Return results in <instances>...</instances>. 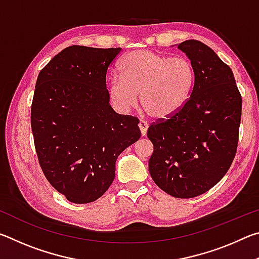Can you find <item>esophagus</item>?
<instances>
[{
    "instance_id": "obj_1",
    "label": "esophagus",
    "mask_w": 259,
    "mask_h": 259,
    "mask_svg": "<svg viewBox=\"0 0 259 259\" xmlns=\"http://www.w3.org/2000/svg\"><path fill=\"white\" fill-rule=\"evenodd\" d=\"M139 129H140V133H142V136H145L146 133H147V128H148V124L146 123V122L144 121H140L139 122Z\"/></svg>"
}]
</instances>
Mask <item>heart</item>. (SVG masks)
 <instances>
[{"label": "heart", "mask_w": 259, "mask_h": 259, "mask_svg": "<svg viewBox=\"0 0 259 259\" xmlns=\"http://www.w3.org/2000/svg\"><path fill=\"white\" fill-rule=\"evenodd\" d=\"M119 75L112 77L108 95L119 111L137 105L154 120H166L185 106L195 82L192 64L182 57H170L148 50L125 55Z\"/></svg>", "instance_id": "b5f03b06"}]
</instances>
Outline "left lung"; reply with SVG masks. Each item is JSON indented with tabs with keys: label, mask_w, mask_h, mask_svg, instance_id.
Listing matches in <instances>:
<instances>
[{
	"label": "left lung",
	"mask_w": 259,
	"mask_h": 259,
	"mask_svg": "<svg viewBox=\"0 0 259 259\" xmlns=\"http://www.w3.org/2000/svg\"><path fill=\"white\" fill-rule=\"evenodd\" d=\"M195 73L181 111L150 125L154 151L148 170L162 191L179 199L203 194L225 176L239 140L242 98L232 69L204 43L178 45Z\"/></svg>",
	"instance_id": "1"
}]
</instances>
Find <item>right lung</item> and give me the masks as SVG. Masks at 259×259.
<instances>
[{
	"label": "right lung",
	"instance_id": "right-lung-1",
	"mask_svg": "<svg viewBox=\"0 0 259 259\" xmlns=\"http://www.w3.org/2000/svg\"><path fill=\"white\" fill-rule=\"evenodd\" d=\"M120 51L68 47L37 76L35 150L48 182L73 203L99 199L114 181L117 156L140 138L137 117L109 105L106 74Z\"/></svg>",
	"mask_w": 259,
	"mask_h": 259
}]
</instances>
